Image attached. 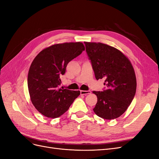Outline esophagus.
I'll return each instance as SVG.
<instances>
[{"label":"esophagus","instance_id":"1","mask_svg":"<svg viewBox=\"0 0 159 159\" xmlns=\"http://www.w3.org/2000/svg\"><path fill=\"white\" fill-rule=\"evenodd\" d=\"M80 93L81 95H88L91 93V91H83V90H81L80 91Z\"/></svg>","mask_w":159,"mask_h":159}]
</instances>
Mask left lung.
<instances>
[{
	"instance_id": "obj_1",
	"label": "left lung",
	"mask_w": 159,
	"mask_h": 159,
	"mask_svg": "<svg viewBox=\"0 0 159 159\" xmlns=\"http://www.w3.org/2000/svg\"><path fill=\"white\" fill-rule=\"evenodd\" d=\"M96 80L105 78L106 89L93 93L98 102L93 111L105 119L121 116L136 93L137 80L131 61L114 47L103 43L85 42Z\"/></svg>"
}]
</instances>
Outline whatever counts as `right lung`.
Instances as JSON below:
<instances>
[{"instance_id": "1", "label": "right lung", "mask_w": 159, "mask_h": 159, "mask_svg": "<svg viewBox=\"0 0 159 159\" xmlns=\"http://www.w3.org/2000/svg\"><path fill=\"white\" fill-rule=\"evenodd\" d=\"M85 50L83 43L57 44L42 50L34 59L28 74L31 102L43 115L59 117L80 95V91L60 88V76L69 62Z\"/></svg>"}]
</instances>
